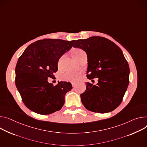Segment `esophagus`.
<instances>
[{
    "label": "esophagus",
    "instance_id": "obj_1",
    "mask_svg": "<svg viewBox=\"0 0 147 147\" xmlns=\"http://www.w3.org/2000/svg\"><path fill=\"white\" fill-rule=\"evenodd\" d=\"M76 86H77V84L76 83H72V86L74 88V87H76Z\"/></svg>",
    "mask_w": 147,
    "mask_h": 147
}]
</instances>
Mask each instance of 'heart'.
Segmentation results:
<instances>
[{"instance_id":"obj_1","label":"heart","mask_w":147,"mask_h":147,"mask_svg":"<svg viewBox=\"0 0 147 147\" xmlns=\"http://www.w3.org/2000/svg\"><path fill=\"white\" fill-rule=\"evenodd\" d=\"M71 54L73 57V58L75 60L78 59V58L80 57L83 55L85 54V52L81 49L79 48H76L72 50L71 51ZM62 59V57H61L59 61H58V65H60L61 60ZM80 76V73L77 71H68L64 74H63L61 78L62 80L64 81L67 82H74L77 81L78 79Z\"/></svg>"}]
</instances>
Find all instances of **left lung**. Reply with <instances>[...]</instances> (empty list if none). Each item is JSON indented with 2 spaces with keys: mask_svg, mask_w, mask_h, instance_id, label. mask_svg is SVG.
I'll return each mask as SVG.
<instances>
[{
  "mask_svg": "<svg viewBox=\"0 0 147 147\" xmlns=\"http://www.w3.org/2000/svg\"><path fill=\"white\" fill-rule=\"evenodd\" d=\"M73 46L86 53L87 78H98L96 85L87 82L86 90L80 95L85 108L98 113L113 111L122 102L129 84V65L122 50L99 36L77 40Z\"/></svg>",
  "mask_w": 147,
  "mask_h": 147,
  "instance_id": "obj_1",
  "label": "left lung"
}]
</instances>
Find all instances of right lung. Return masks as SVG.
Returning <instances> with one entry per match:
<instances>
[{
	"mask_svg": "<svg viewBox=\"0 0 147 147\" xmlns=\"http://www.w3.org/2000/svg\"><path fill=\"white\" fill-rule=\"evenodd\" d=\"M76 40L46 38L30 45L19 57L15 69L16 86L24 105L42 115L60 110L64 96L72 89L70 83L47 82L57 71L59 59L69 51Z\"/></svg>",
	"mask_w": 147,
	"mask_h": 147,
	"instance_id": "add662e5",
	"label": "right lung"
}]
</instances>
